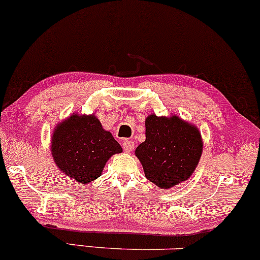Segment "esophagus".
I'll list each match as a JSON object with an SVG mask.
<instances>
[{
  "label": "esophagus",
  "mask_w": 260,
  "mask_h": 260,
  "mask_svg": "<svg viewBox=\"0 0 260 260\" xmlns=\"http://www.w3.org/2000/svg\"><path fill=\"white\" fill-rule=\"evenodd\" d=\"M122 147H123V150L126 151V152H131V151L134 149V143L132 140L126 139L122 143Z\"/></svg>",
  "instance_id": "obj_1"
}]
</instances>
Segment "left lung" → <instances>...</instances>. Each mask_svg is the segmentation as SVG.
<instances>
[{
	"label": "left lung",
	"instance_id": "left-lung-1",
	"mask_svg": "<svg viewBox=\"0 0 260 260\" xmlns=\"http://www.w3.org/2000/svg\"><path fill=\"white\" fill-rule=\"evenodd\" d=\"M146 139L136 154L147 180L159 188H170L194 172L203 151L202 137L194 126L177 116L150 115L145 121Z\"/></svg>",
	"mask_w": 260,
	"mask_h": 260
}]
</instances>
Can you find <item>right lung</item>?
<instances>
[{"label":"right lung","instance_id":"add662e5","mask_svg":"<svg viewBox=\"0 0 260 260\" xmlns=\"http://www.w3.org/2000/svg\"><path fill=\"white\" fill-rule=\"evenodd\" d=\"M121 151L120 144L103 129L94 115H73L58 124L52 136L55 163L61 172L80 183L100 177L107 160Z\"/></svg>","mask_w":260,"mask_h":260}]
</instances>
